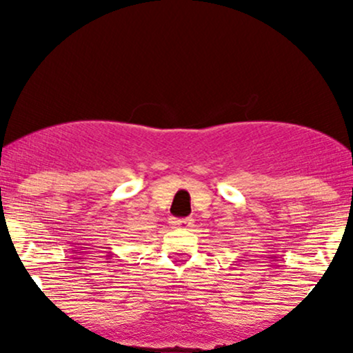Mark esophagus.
<instances>
[{
    "label": "esophagus",
    "instance_id": "esophagus-1",
    "mask_svg": "<svg viewBox=\"0 0 353 353\" xmlns=\"http://www.w3.org/2000/svg\"><path fill=\"white\" fill-rule=\"evenodd\" d=\"M170 223L174 227H184V229H190L193 227V219H170Z\"/></svg>",
    "mask_w": 353,
    "mask_h": 353
}]
</instances>
